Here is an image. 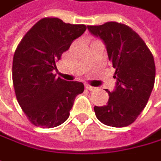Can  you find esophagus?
Wrapping results in <instances>:
<instances>
[{"mask_svg":"<svg viewBox=\"0 0 161 161\" xmlns=\"http://www.w3.org/2000/svg\"><path fill=\"white\" fill-rule=\"evenodd\" d=\"M86 88L88 89L89 91H94V90H97V87L92 86H90V85H86Z\"/></svg>","mask_w":161,"mask_h":161,"instance_id":"34e87169","label":"esophagus"}]
</instances>
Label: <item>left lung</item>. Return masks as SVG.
<instances>
[{"mask_svg":"<svg viewBox=\"0 0 161 161\" xmlns=\"http://www.w3.org/2000/svg\"><path fill=\"white\" fill-rule=\"evenodd\" d=\"M88 30L105 43L109 60L116 69L115 90L108 104L94 107L102 124L124 127L133 124L145 109L153 89L156 67L154 57L145 41L130 26L118 22L87 25Z\"/></svg>","mask_w":161,"mask_h":161,"instance_id":"8db88e82","label":"left lung"}]
</instances>
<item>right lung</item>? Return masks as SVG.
<instances>
[{
	"label": "right lung",
	"mask_w": 161,
	"mask_h": 161,
	"mask_svg": "<svg viewBox=\"0 0 161 161\" xmlns=\"http://www.w3.org/2000/svg\"><path fill=\"white\" fill-rule=\"evenodd\" d=\"M86 29V25L45 17L18 44L13 59V84L20 107L35 126L53 128L64 124L75 97L83 93V83L56 77L53 71L62 54Z\"/></svg>",
	"instance_id": "obj_1"
}]
</instances>
